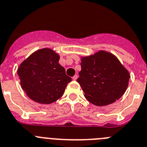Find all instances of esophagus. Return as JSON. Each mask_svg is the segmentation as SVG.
Returning <instances> with one entry per match:
<instances>
[{"label":"esophagus","instance_id":"esophagus-1","mask_svg":"<svg viewBox=\"0 0 147 147\" xmlns=\"http://www.w3.org/2000/svg\"><path fill=\"white\" fill-rule=\"evenodd\" d=\"M78 76L77 75H74L73 77H72V79H73L74 81H76V80L78 79Z\"/></svg>","mask_w":147,"mask_h":147}]
</instances>
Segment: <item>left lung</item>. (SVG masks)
Listing matches in <instances>:
<instances>
[{"label": "left lung", "mask_w": 147, "mask_h": 147, "mask_svg": "<svg viewBox=\"0 0 147 147\" xmlns=\"http://www.w3.org/2000/svg\"><path fill=\"white\" fill-rule=\"evenodd\" d=\"M81 66L77 81L85 98L94 105L102 107L112 104L127 90L129 73L110 52L98 51L82 57Z\"/></svg>", "instance_id": "1"}]
</instances>
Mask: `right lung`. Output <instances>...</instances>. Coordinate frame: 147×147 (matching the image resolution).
I'll list each match as a JSON object with an SVG mask.
<instances>
[{"label":"right lung","instance_id":"1","mask_svg":"<svg viewBox=\"0 0 147 147\" xmlns=\"http://www.w3.org/2000/svg\"><path fill=\"white\" fill-rule=\"evenodd\" d=\"M59 55L49 48L33 52L20 63L18 75L26 95L39 104H49L64 93L72 78L58 63Z\"/></svg>","mask_w":147,"mask_h":147}]
</instances>
